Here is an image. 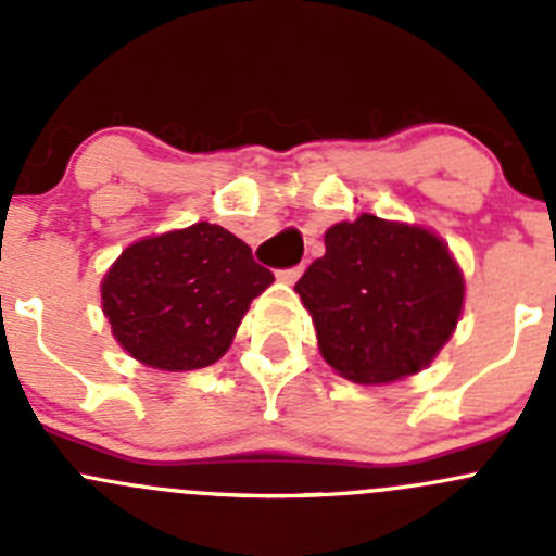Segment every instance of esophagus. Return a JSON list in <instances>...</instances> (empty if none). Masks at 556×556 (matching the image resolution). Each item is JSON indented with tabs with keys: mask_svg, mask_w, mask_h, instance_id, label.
Here are the masks:
<instances>
[{
	"mask_svg": "<svg viewBox=\"0 0 556 556\" xmlns=\"http://www.w3.org/2000/svg\"><path fill=\"white\" fill-rule=\"evenodd\" d=\"M301 274H304V263H299V266L282 268V271H279V279H282V282H288V285H293L295 279L301 277Z\"/></svg>",
	"mask_w": 556,
	"mask_h": 556,
	"instance_id": "obj_1",
	"label": "esophagus"
}]
</instances>
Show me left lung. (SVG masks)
Segmentation results:
<instances>
[{
	"label": "left lung",
	"instance_id": "left-lung-1",
	"mask_svg": "<svg viewBox=\"0 0 556 556\" xmlns=\"http://www.w3.org/2000/svg\"><path fill=\"white\" fill-rule=\"evenodd\" d=\"M295 293L328 366L357 384H384L439 355L463 312L465 282L435 233L361 215L328 228L325 255Z\"/></svg>",
	"mask_w": 556,
	"mask_h": 556
}]
</instances>
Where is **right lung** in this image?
<instances>
[{
	"mask_svg": "<svg viewBox=\"0 0 556 556\" xmlns=\"http://www.w3.org/2000/svg\"><path fill=\"white\" fill-rule=\"evenodd\" d=\"M271 282L242 239L195 223L126 247L106 271L102 304L128 355L193 371L226 355L250 301Z\"/></svg>",
	"mask_w": 556,
	"mask_h": 556,
	"instance_id": "obj_1",
	"label": "right lung"
}]
</instances>
